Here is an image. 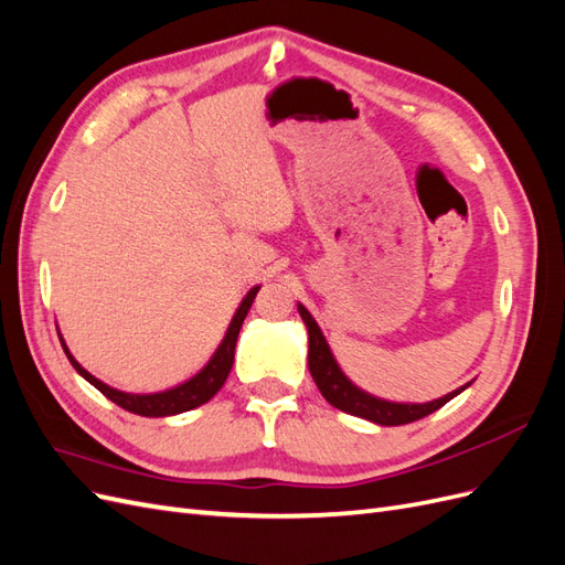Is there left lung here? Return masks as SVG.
Returning a JSON list of instances; mask_svg holds the SVG:
<instances>
[{
  "mask_svg": "<svg viewBox=\"0 0 565 565\" xmlns=\"http://www.w3.org/2000/svg\"><path fill=\"white\" fill-rule=\"evenodd\" d=\"M299 316L309 330V370L311 377L316 382V386L320 388V393L324 396L330 405H334L341 413H349L355 417H363L367 422H374L380 426H401V424H409L417 422L426 415L436 413L438 407L446 405L448 401H452L457 393L465 391L469 384L459 386L457 391L448 393V396L436 398L431 403H391L384 398L372 396V393L358 388L341 367L337 365L334 355L330 351V344L324 341L318 322L313 320V316L303 309L301 303H297Z\"/></svg>",
  "mask_w": 565,
  "mask_h": 565,
  "instance_id": "left-lung-1",
  "label": "left lung"
}]
</instances>
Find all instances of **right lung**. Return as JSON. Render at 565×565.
<instances>
[{"label": "right lung", "instance_id": "obj_1", "mask_svg": "<svg viewBox=\"0 0 565 565\" xmlns=\"http://www.w3.org/2000/svg\"><path fill=\"white\" fill-rule=\"evenodd\" d=\"M256 292H259V285L252 287L249 292L245 295V299L241 301V306H237V311H235V316L228 324V330H226V337L221 339V344L214 351V355L210 358V363L204 365L195 374V377H191V380L174 386V388L160 391V393H125V391H117V388L104 384L75 361L71 351H67L63 337L61 334L58 337H61V344H63L67 361L73 363V367L82 374L84 380H87L92 386H96L100 393H104L106 398H110L119 407H125V409H129V413L141 415V417H172V415L188 413V409H193V407H200L202 403H207L210 398H214V393L221 386H224L228 372L233 367L237 334H241L243 320H245L247 311L252 309V301H254Z\"/></svg>", "mask_w": 565, "mask_h": 565}]
</instances>
